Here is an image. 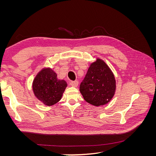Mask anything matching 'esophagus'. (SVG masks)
<instances>
[{
    "instance_id": "obj_1",
    "label": "esophagus",
    "mask_w": 156,
    "mask_h": 156,
    "mask_svg": "<svg viewBox=\"0 0 156 156\" xmlns=\"http://www.w3.org/2000/svg\"><path fill=\"white\" fill-rule=\"evenodd\" d=\"M78 81H72L70 82V85L73 87H77L78 86Z\"/></svg>"
}]
</instances>
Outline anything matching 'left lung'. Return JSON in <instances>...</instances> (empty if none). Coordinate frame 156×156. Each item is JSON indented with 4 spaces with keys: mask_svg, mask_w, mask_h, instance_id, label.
I'll list each match as a JSON object with an SVG mask.
<instances>
[{
    "mask_svg": "<svg viewBox=\"0 0 156 156\" xmlns=\"http://www.w3.org/2000/svg\"><path fill=\"white\" fill-rule=\"evenodd\" d=\"M79 90L84 100L94 106L103 105L111 101L115 92L116 81L104 61L97 58L90 64Z\"/></svg>",
    "mask_w": 156,
    "mask_h": 156,
    "instance_id": "8db88e82",
    "label": "left lung"
}]
</instances>
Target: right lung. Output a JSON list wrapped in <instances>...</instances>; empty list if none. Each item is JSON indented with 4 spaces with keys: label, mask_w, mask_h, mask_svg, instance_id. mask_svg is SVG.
<instances>
[{
    "label": "right lung",
    "mask_w": 156,
    "mask_h": 156,
    "mask_svg": "<svg viewBox=\"0 0 156 156\" xmlns=\"http://www.w3.org/2000/svg\"><path fill=\"white\" fill-rule=\"evenodd\" d=\"M67 87L64 80L57 79V75L51 68H44L37 74L32 83L35 96L48 106L58 102Z\"/></svg>",
    "instance_id": "1"
}]
</instances>
